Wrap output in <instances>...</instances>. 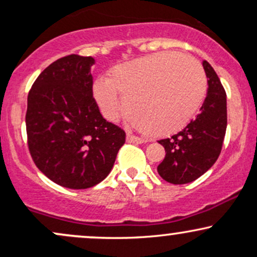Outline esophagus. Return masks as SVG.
I'll return each instance as SVG.
<instances>
[{
    "label": "esophagus",
    "mask_w": 257,
    "mask_h": 257,
    "mask_svg": "<svg viewBox=\"0 0 257 257\" xmlns=\"http://www.w3.org/2000/svg\"><path fill=\"white\" fill-rule=\"evenodd\" d=\"M126 141L131 144H144L145 143V140H144L143 138H139V137H135V135H132V134H126Z\"/></svg>",
    "instance_id": "obj_1"
}]
</instances>
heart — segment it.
I'll use <instances>...</instances> for the list:
<instances>
[{"mask_svg":"<svg viewBox=\"0 0 257 257\" xmlns=\"http://www.w3.org/2000/svg\"><path fill=\"white\" fill-rule=\"evenodd\" d=\"M206 89L208 81L199 61L163 52L116 66L108 79H96L94 96L106 118L114 120L126 107L135 125L163 137L178 132L193 118Z\"/></svg>","mask_w":257,"mask_h":257,"instance_id":"1","label":"heart"}]
</instances>
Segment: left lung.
Here are the masks:
<instances>
[{"label":"left lung","mask_w":257,"mask_h":257,"mask_svg":"<svg viewBox=\"0 0 257 257\" xmlns=\"http://www.w3.org/2000/svg\"><path fill=\"white\" fill-rule=\"evenodd\" d=\"M208 78V94L200 113L187 125L158 143L166 157L157 167L162 179L174 185L192 182L214 166L222 149L227 128L226 91L208 61H203Z\"/></svg>","instance_id":"8db88e82"}]
</instances>
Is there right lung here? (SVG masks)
<instances>
[{"instance_id":"add662e5","label":"right lung","mask_w":257,"mask_h":257,"mask_svg":"<svg viewBox=\"0 0 257 257\" xmlns=\"http://www.w3.org/2000/svg\"><path fill=\"white\" fill-rule=\"evenodd\" d=\"M77 54L44 69L28 95L26 134L36 167L63 187L83 190L111 172L125 132L101 116L93 96L90 67Z\"/></svg>"}]
</instances>
